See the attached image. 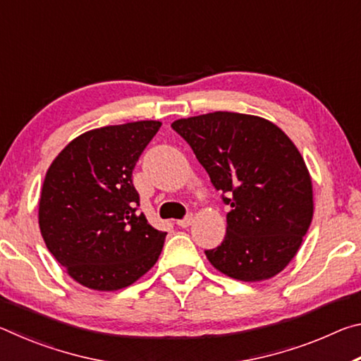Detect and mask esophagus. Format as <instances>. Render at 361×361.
Wrapping results in <instances>:
<instances>
[{"instance_id": "34e87169", "label": "esophagus", "mask_w": 361, "mask_h": 361, "mask_svg": "<svg viewBox=\"0 0 361 361\" xmlns=\"http://www.w3.org/2000/svg\"><path fill=\"white\" fill-rule=\"evenodd\" d=\"M192 221H194L192 215H189V216H186L185 219H178V221H176V224H178L180 228H189V226L192 224Z\"/></svg>"}]
</instances>
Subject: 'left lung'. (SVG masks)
<instances>
[{
	"label": "left lung",
	"mask_w": 361,
	"mask_h": 361,
	"mask_svg": "<svg viewBox=\"0 0 361 361\" xmlns=\"http://www.w3.org/2000/svg\"><path fill=\"white\" fill-rule=\"evenodd\" d=\"M172 127L232 207L223 243L205 252L212 266L242 282L276 277L299 252L314 215L312 176L296 145L253 114L215 111Z\"/></svg>",
	"instance_id": "8db88e82"
}]
</instances>
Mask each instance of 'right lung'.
<instances>
[{
	"instance_id": "add662e5",
	"label": "right lung",
	"mask_w": 361,
	"mask_h": 361,
	"mask_svg": "<svg viewBox=\"0 0 361 361\" xmlns=\"http://www.w3.org/2000/svg\"><path fill=\"white\" fill-rule=\"evenodd\" d=\"M162 122L84 132L46 172L38 223L49 252L85 288L116 291L156 264L167 232L137 212L132 170Z\"/></svg>"
}]
</instances>
